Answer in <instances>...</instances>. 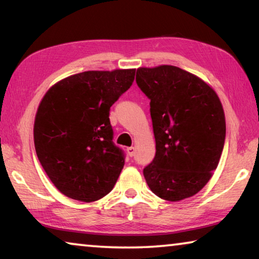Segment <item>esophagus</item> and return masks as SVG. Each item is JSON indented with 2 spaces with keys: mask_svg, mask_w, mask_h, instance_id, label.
Here are the masks:
<instances>
[{
  "mask_svg": "<svg viewBox=\"0 0 259 259\" xmlns=\"http://www.w3.org/2000/svg\"><path fill=\"white\" fill-rule=\"evenodd\" d=\"M126 152H128L129 157H133L135 154V147H126Z\"/></svg>",
  "mask_w": 259,
  "mask_h": 259,
  "instance_id": "obj_1",
  "label": "esophagus"
}]
</instances>
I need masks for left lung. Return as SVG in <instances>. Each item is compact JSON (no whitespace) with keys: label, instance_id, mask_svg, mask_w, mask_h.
<instances>
[{"label":"left lung","instance_id":"8db88e82","mask_svg":"<svg viewBox=\"0 0 259 259\" xmlns=\"http://www.w3.org/2000/svg\"><path fill=\"white\" fill-rule=\"evenodd\" d=\"M136 81L150 101L155 157L143 170L160 198L196 195L218 167L226 137L223 105L210 85L174 65L138 68Z\"/></svg>","mask_w":259,"mask_h":259}]
</instances>
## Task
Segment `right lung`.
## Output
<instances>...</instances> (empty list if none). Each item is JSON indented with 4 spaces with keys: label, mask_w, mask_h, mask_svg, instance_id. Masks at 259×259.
I'll return each mask as SVG.
<instances>
[{
    "label": "right lung",
    "mask_w": 259,
    "mask_h": 259,
    "mask_svg": "<svg viewBox=\"0 0 259 259\" xmlns=\"http://www.w3.org/2000/svg\"><path fill=\"white\" fill-rule=\"evenodd\" d=\"M135 69L84 71L57 81L36 110L34 146L53 184L90 203L112 191L124 166L113 143L109 110L135 79Z\"/></svg>",
    "instance_id": "obj_1"
}]
</instances>
